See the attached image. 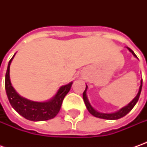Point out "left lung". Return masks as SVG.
Wrapping results in <instances>:
<instances>
[{
    "label": "left lung",
    "instance_id": "1",
    "mask_svg": "<svg viewBox=\"0 0 147 147\" xmlns=\"http://www.w3.org/2000/svg\"><path fill=\"white\" fill-rule=\"evenodd\" d=\"M127 49L131 52V53L133 54L134 57L138 58L137 55H135V53L133 52L131 49L128 48V47H127ZM142 79L141 80V85H140V88H139V91L138 92V94H137V96H135V98L133 99V100H132L129 104H127L126 106L123 107L122 109H120L119 110H118V111H116L115 113H101V112H99L97 110H95L93 107L91 105L89 100H88V96H87V90H88V87L87 85H86V89H85V91L83 92L82 96H83V100H84V102H85V105H86V107H87V109H88V110L89 111V113H90L91 115H92L95 116V117H96V118H100V119L115 120V119H120L122 117L125 116L127 113H129V112L132 110V109L135 106V105L137 104V102H138V100L140 94H141V92H142Z\"/></svg>",
    "mask_w": 147,
    "mask_h": 147
}]
</instances>
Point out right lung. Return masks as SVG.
Masks as SVG:
<instances>
[{
  "instance_id": "obj_1",
  "label": "right lung",
  "mask_w": 147,
  "mask_h": 147,
  "mask_svg": "<svg viewBox=\"0 0 147 147\" xmlns=\"http://www.w3.org/2000/svg\"><path fill=\"white\" fill-rule=\"evenodd\" d=\"M14 55L15 54L9 61L7 70L5 74V92L11 106L20 115L25 118L26 119L31 121H44V120H49L53 119L59 113L63 100L67 93L69 92L73 82L68 83L67 85L60 87L56 94L47 101L39 102V101H33L31 100L24 98L21 96L15 91V89L13 88L10 82L9 66Z\"/></svg>"
}]
</instances>
